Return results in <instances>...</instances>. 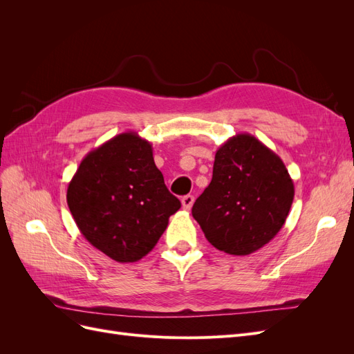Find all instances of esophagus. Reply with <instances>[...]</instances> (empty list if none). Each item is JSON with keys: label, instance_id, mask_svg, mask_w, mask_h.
<instances>
[{"label": "esophagus", "instance_id": "obj_1", "mask_svg": "<svg viewBox=\"0 0 354 354\" xmlns=\"http://www.w3.org/2000/svg\"><path fill=\"white\" fill-rule=\"evenodd\" d=\"M194 201H195V198L192 195H186L181 198V205H183V209L189 211L192 208V205H194Z\"/></svg>", "mask_w": 354, "mask_h": 354}]
</instances>
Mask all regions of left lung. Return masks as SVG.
I'll return each mask as SVG.
<instances>
[{"label": "left lung", "instance_id": "8db88e82", "mask_svg": "<svg viewBox=\"0 0 354 354\" xmlns=\"http://www.w3.org/2000/svg\"><path fill=\"white\" fill-rule=\"evenodd\" d=\"M294 183L283 160L248 133L216 152L212 180L192 208L208 242L230 255L269 243L286 221Z\"/></svg>", "mask_w": 354, "mask_h": 354}]
</instances>
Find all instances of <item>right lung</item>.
I'll return each mask as SVG.
<instances>
[{"label":"right lung","mask_w":354,"mask_h":354,"mask_svg":"<svg viewBox=\"0 0 354 354\" xmlns=\"http://www.w3.org/2000/svg\"><path fill=\"white\" fill-rule=\"evenodd\" d=\"M66 199L84 238L118 263L151 252L181 207L155 165L152 145L134 131L85 155Z\"/></svg>","instance_id":"1"}]
</instances>
